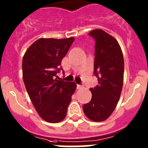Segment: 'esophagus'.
<instances>
[{
    "label": "esophagus",
    "mask_w": 148,
    "mask_h": 148,
    "mask_svg": "<svg viewBox=\"0 0 148 148\" xmlns=\"http://www.w3.org/2000/svg\"><path fill=\"white\" fill-rule=\"evenodd\" d=\"M82 88H83V85H81V84H78V85H77V89H78V90H81V89Z\"/></svg>",
    "instance_id": "obj_1"
}]
</instances>
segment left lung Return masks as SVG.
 Instances as JSON below:
<instances>
[{"instance_id":"left-lung-1","label":"left lung","mask_w":148,"mask_h":148,"mask_svg":"<svg viewBox=\"0 0 148 148\" xmlns=\"http://www.w3.org/2000/svg\"><path fill=\"white\" fill-rule=\"evenodd\" d=\"M95 40L94 75L98 85L90 88L92 99L83 105L84 113L93 121L109 118L118 104L124 81V58L118 41L104 30L90 31Z\"/></svg>"}]
</instances>
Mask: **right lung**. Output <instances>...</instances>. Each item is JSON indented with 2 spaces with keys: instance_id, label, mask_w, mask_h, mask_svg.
Here are the masks:
<instances>
[{
  "instance_id": "right-lung-1",
  "label": "right lung",
  "mask_w": 148,
  "mask_h": 148,
  "mask_svg": "<svg viewBox=\"0 0 148 148\" xmlns=\"http://www.w3.org/2000/svg\"><path fill=\"white\" fill-rule=\"evenodd\" d=\"M75 38H39L27 49L22 61L23 80L39 116L49 123L66 117L76 84L57 80L55 77L63 58Z\"/></svg>"
}]
</instances>
